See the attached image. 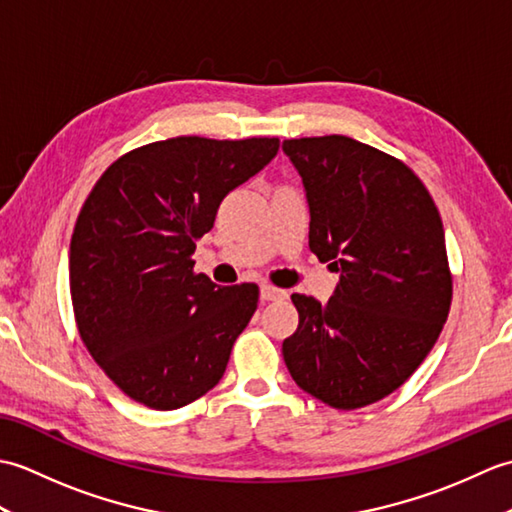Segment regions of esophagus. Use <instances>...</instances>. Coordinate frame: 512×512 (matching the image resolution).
<instances>
[{
	"label": "esophagus",
	"instance_id": "obj_1",
	"mask_svg": "<svg viewBox=\"0 0 512 512\" xmlns=\"http://www.w3.org/2000/svg\"><path fill=\"white\" fill-rule=\"evenodd\" d=\"M259 297H262V301H277V299H286L288 292L264 284L262 288H259Z\"/></svg>",
	"mask_w": 512,
	"mask_h": 512
}]
</instances>
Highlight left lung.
<instances>
[{
    "label": "left lung",
    "instance_id": "1",
    "mask_svg": "<svg viewBox=\"0 0 512 512\" xmlns=\"http://www.w3.org/2000/svg\"><path fill=\"white\" fill-rule=\"evenodd\" d=\"M310 209V250L339 273L328 303L292 295L281 345L295 383L334 409L389 396L436 345L451 308L440 213L407 165L347 136L284 140Z\"/></svg>",
    "mask_w": 512,
    "mask_h": 512
}]
</instances>
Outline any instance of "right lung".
Masks as SVG:
<instances>
[{
	"label": "right lung",
	"instance_id": "1",
	"mask_svg": "<svg viewBox=\"0 0 512 512\" xmlns=\"http://www.w3.org/2000/svg\"><path fill=\"white\" fill-rule=\"evenodd\" d=\"M277 149V138L160 140L118 158L85 200L70 242L76 325L140 405L180 409L224 376L259 288L217 286L191 255L226 195Z\"/></svg>",
	"mask_w": 512,
	"mask_h": 512
}]
</instances>
